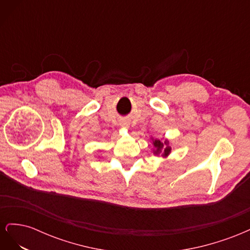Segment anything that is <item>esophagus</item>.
<instances>
[{
  "label": "esophagus",
  "instance_id": "1",
  "mask_svg": "<svg viewBox=\"0 0 250 250\" xmlns=\"http://www.w3.org/2000/svg\"><path fill=\"white\" fill-rule=\"evenodd\" d=\"M120 125L124 128H128L129 127V122H127V121H122V122L120 123Z\"/></svg>",
  "mask_w": 250,
  "mask_h": 250
}]
</instances>
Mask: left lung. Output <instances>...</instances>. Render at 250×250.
<instances>
[{
    "label": "left lung",
    "instance_id": "8db88e82",
    "mask_svg": "<svg viewBox=\"0 0 250 250\" xmlns=\"http://www.w3.org/2000/svg\"><path fill=\"white\" fill-rule=\"evenodd\" d=\"M151 140H152V144L154 146V149H153V153L155 155H160L162 154L163 157H167L170 153H171V146L169 144V141L168 140H165V141H161L158 139H153L151 138Z\"/></svg>",
    "mask_w": 250,
    "mask_h": 250
}]
</instances>
